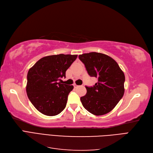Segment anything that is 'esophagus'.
<instances>
[{
    "instance_id": "1",
    "label": "esophagus",
    "mask_w": 153,
    "mask_h": 153,
    "mask_svg": "<svg viewBox=\"0 0 153 153\" xmlns=\"http://www.w3.org/2000/svg\"><path fill=\"white\" fill-rule=\"evenodd\" d=\"M73 85H74V87H75V88H77L78 86H79V85H77L76 84H74Z\"/></svg>"
}]
</instances>
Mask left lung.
Here are the masks:
<instances>
[{"label": "left lung", "mask_w": 153, "mask_h": 153, "mask_svg": "<svg viewBox=\"0 0 153 153\" xmlns=\"http://www.w3.org/2000/svg\"><path fill=\"white\" fill-rule=\"evenodd\" d=\"M91 76L98 78L93 87L86 86L87 93L80 98L84 107L95 115L112 110L124 93L125 76L116 61L105 54L90 52L80 55Z\"/></svg>", "instance_id": "1"}]
</instances>
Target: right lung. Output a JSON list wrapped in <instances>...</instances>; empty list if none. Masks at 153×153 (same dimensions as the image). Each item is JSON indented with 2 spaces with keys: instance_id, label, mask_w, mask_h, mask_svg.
Wrapping results in <instances>:
<instances>
[{
  "instance_id": "obj_1",
  "label": "right lung",
  "mask_w": 153,
  "mask_h": 153,
  "mask_svg": "<svg viewBox=\"0 0 153 153\" xmlns=\"http://www.w3.org/2000/svg\"><path fill=\"white\" fill-rule=\"evenodd\" d=\"M77 55L59 54L39 59L27 73L26 91L32 104L39 112L54 116L65 108L73 85L61 84V78L75 61Z\"/></svg>"
}]
</instances>
